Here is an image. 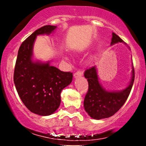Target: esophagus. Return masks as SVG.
<instances>
[{
    "instance_id": "esophagus-1",
    "label": "esophagus",
    "mask_w": 146,
    "mask_h": 146,
    "mask_svg": "<svg viewBox=\"0 0 146 146\" xmlns=\"http://www.w3.org/2000/svg\"><path fill=\"white\" fill-rule=\"evenodd\" d=\"M82 75H83L82 72L80 71H77L76 73H74V75H73V76H74L75 78H78V77L82 76Z\"/></svg>"
}]
</instances>
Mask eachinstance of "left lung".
Instances as JSON below:
<instances>
[{
    "instance_id": "obj_1",
    "label": "left lung",
    "mask_w": 146,
    "mask_h": 146,
    "mask_svg": "<svg viewBox=\"0 0 146 146\" xmlns=\"http://www.w3.org/2000/svg\"><path fill=\"white\" fill-rule=\"evenodd\" d=\"M110 45L122 42L125 44L117 34L112 33ZM84 77L88 82V90L84 101V107L88 115L94 119H102L113 116L118 111L128 99L131 91L135 71L132 64V76L128 85L121 90H108L100 82L98 70L95 66L90 67L84 72Z\"/></svg>"
}]
</instances>
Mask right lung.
Returning a JSON list of instances; mask_svg holds the SVG:
<instances>
[{
	"mask_svg": "<svg viewBox=\"0 0 146 146\" xmlns=\"http://www.w3.org/2000/svg\"><path fill=\"white\" fill-rule=\"evenodd\" d=\"M56 28L45 25L30 35L20 46L15 65L14 82L20 98L31 113L41 116L56 112L61 102V91L73 80V73L51 66V61L33 59L37 36H49Z\"/></svg>",
	"mask_w": 146,
	"mask_h": 146,
	"instance_id": "add662e5",
	"label": "right lung"
}]
</instances>
